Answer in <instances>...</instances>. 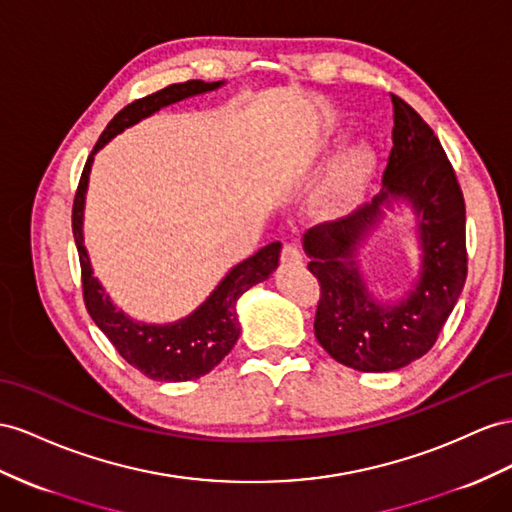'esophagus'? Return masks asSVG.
I'll return each instance as SVG.
<instances>
[{
    "mask_svg": "<svg viewBox=\"0 0 512 512\" xmlns=\"http://www.w3.org/2000/svg\"><path fill=\"white\" fill-rule=\"evenodd\" d=\"M281 261L285 266H300V264H303V255H300L296 244H283Z\"/></svg>",
    "mask_w": 512,
    "mask_h": 512,
    "instance_id": "esophagus-1",
    "label": "esophagus"
}]
</instances>
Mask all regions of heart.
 I'll return each mask as SVG.
<instances>
[{
    "label": "heart",
    "instance_id": "heart-1",
    "mask_svg": "<svg viewBox=\"0 0 512 512\" xmlns=\"http://www.w3.org/2000/svg\"><path fill=\"white\" fill-rule=\"evenodd\" d=\"M374 166V157L372 153L359 147L355 151H350L342 164L337 166V170L333 173L329 188H326L322 203L326 209H346L352 203L359 199V194L363 192L365 183L370 179Z\"/></svg>",
    "mask_w": 512,
    "mask_h": 512
}]
</instances>
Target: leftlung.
<instances>
[{"mask_svg": "<svg viewBox=\"0 0 512 512\" xmlns=\"http://www.w3.org/2000/svg\"><path fill=\"white\" fill-rule=\"evenodd\" d=\"M391 151L385 190L372 203L305 235L309 272L320 283L313 331L342 365L391 372L424 357L452 313L467 279L465 199L439 138L409 103L391 95ZM406 198L420 216L425 268L410 298L393 308L374 304L349 257L377 221L380 207Z\"/></svg>", "mask_w": 512, "mask_h": 512, "instance_id": "8db88e82", "label": "left lung"}]
</instances>
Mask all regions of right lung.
Masks as SVG:
<instances>
[{
    "instance_id": "right-lung-1",
    "label": "right lung",
    "mask_w": 512,
    "mask_h": 512,
    "mask_svg": "<svg viewBox=\"0 0 512 512\" xmlns=\"http://www.w3.org/2000/svg\"><path fill=\"white\" fill-rule=\"evenodd\" d=\"M220 84L222 82L188 80L181 84H170L157 90V93L131 101L103 129L95 149L90 151L84 164L73 199V238L77 255H80L84 305L90 318L106 333L116 352H119L131 368L140 370L144 376L153 378V381L181 383L192 381V378H201L207 372H212L229 355L233 344L240 337V322L238 313H235V303H238V298L248 287L270 277L272 270L279 264L281 244L272 242L253 257H248L242 264L235 266L227 274L225 281L216 287L214 294L192 316L166 326L138 324L129 320L123 311H116L99 281L93 277V270H90V259L82 240V212L90 164H93V155L103 144L116 134H121L125 127L138 123L144 116H149L164 106H170V103L207 93V90H214Z\"/></svg>"
}]
</instances>
